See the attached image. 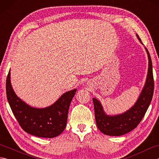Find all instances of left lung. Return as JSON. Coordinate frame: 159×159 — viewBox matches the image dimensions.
<instances>
[{
    "mask_svg": "<svg viewBox=\"0 0 159 159\" xmlns=\"http://www.w3.org/2000/svg\"><path fill=\"white\" fill-rule=\"evenodd\" d=\"M140 42L141 40L137 35ZM148 57V70L146 83L139 98L129 110L116 116H108L104 111L99 100L93 98L97 126L102 133L110 136H121L134 129L143 119L149 107L154 93V78L152 63L148 49L145 47Z\"/></svg>",
    "mask_w": 159,
    "mask_h": 159,
    "instance_id": "obj_1",
    "label": "left lung"
}]
</instances>
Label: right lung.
I'll return each instance as SVG.
<instances>
[{
    "label": "right lung",
    "instance_id": "add662e5",
    "mask_svg": "<svg viewBox=\"0 0 159 159\" xmlns=\"http://www.w3.org/2000/svg\"><path fill=\"white\" fill-rule=\"evenodd\" d=\"M76 89L69 91L48 107L38 109L25 103L13 91L10 71L6 80V93L8 102L20 126L29 134L39 137H57L65 129L67 114Z\"/></svg>",
    "mask_w": 159,
    "mask_h": 159
}]
</instances>
